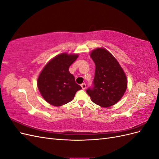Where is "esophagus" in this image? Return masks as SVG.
Here are the masks:
<instances>
[{
  "mask_svg": "<svg viewBox=\"0 0 159 159\" xmlns=\"http://www.w3.org/2000/svg\"><path fill=\"white\" fill-rule=\"evenodd\" d=\"M81 88H82L83 89H85V88H86V85H85V84H82L81 85Z\"/></svg>",
  "mask_w": 159,
  "mask_h": 159,
  "instance_id": "obj_1",
  "label": "esophagus"
}]
</instances>
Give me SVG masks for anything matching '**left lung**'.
<instances>
[{"instance_id": "8db88e82", "label": "left lung", "mask_w": 159, "mask_h": 159, "mask_svg": "<svg viewBox=\"0 0 159 159\" xmlns=\"http://www.w3.org/2000/svg\"><path fill=\"white\" fill-rule=\"evenodd\" d=\"M90 57L95 65L94 87L86 92L99 106H112L122 98L127 88L126 74L116 58L105 48L92 50Z\"/></svg>"}]
</instances>
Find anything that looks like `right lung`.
<instances>
[{
	"label": "right lung",
	"instance_id": "right-lung-1",
	"mask_svg": "<svg viewBox=\"0 0 159 159\" xmlns=\"http://www.w3.org/2000/svg\"><path fill=\"white\" fill-rule=\"evenodd\" d=\"M79 56L77 54L61 53L45 65L38 75L37 85L46 102L59 107L70 102L75 93L81 89L69 71L70 66Z\"/></svg>",
	"mask_w": 159,
	"mask_h": 159
}]
</instances>
